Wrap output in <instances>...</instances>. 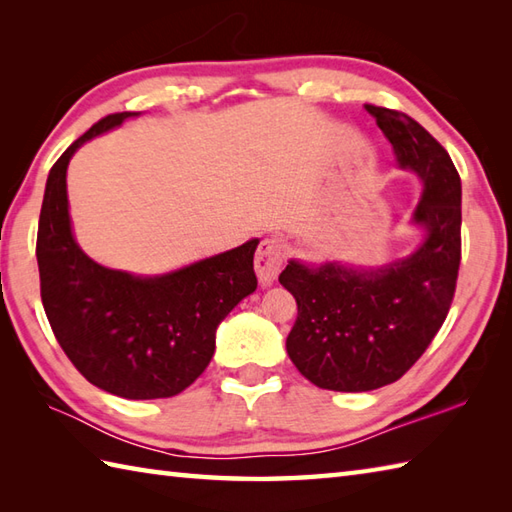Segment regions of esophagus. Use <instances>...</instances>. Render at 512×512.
Instances as JSON below:
<instances>
[{"label": "esophagus", "instance_id": "esophagus-1", "mask_svg": "<svg viewBox=\"0 0 512 512\" xmlns=\"http://www.w3.org/2000/svg\"><path fill=\"white\" fill-rule=\"evenodd\" d=\"M288 244L281 237H266L255 253V273L259 284L270 286L286 262Z\"/></svg>", "mask_w": 512, "mask_h": 512}]
</instances>
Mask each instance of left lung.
Returning <instances> with one entry per match:
<instances>
[{"label":"left lung","mask_w":512,"mask_h":512,"mask_svg":"<svg viewBox=\"0 0 512 512\" xmlns=\"http://www.w3.org/2000/svg\"><path fill=\"white\" fill-rule=\"evenodd\" d=\"M394 147L400 169L422 180L411 222L424 231L411 255L385 266L290 259L279 284L297 299L286 339L290 361L310 383L372 391L407 372L447 319L462 255V184L436 138L411 116L365 105Z\"/></svg>","instance_id":"8db88e82"}]
</instances>
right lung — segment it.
<instances>
[{
    "mask_svg": "<svg viewBox=\"0 0 512 512\" xmlns=\"http://www.w3.org/2000/svg\"><path fill=\"white\" fill-rule=\"evenodd\" d=\"M132 116L101 118L48 173L37 231L41 301L63 352L92 385L129 400L171 398L204 372L217 325L255 292L259 239L156 277L105 268L85 255L72 235L65 171L83 143Z\"/></svg>",
    "mask_w": 512,
    "mask_h": 512,
    "instance_id": "1",
    "label": "right lung"
}]
</instances>
